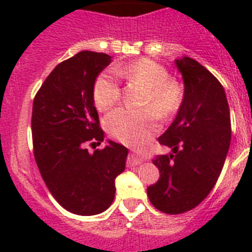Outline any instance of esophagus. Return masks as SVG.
<instances>
[{
  "instance_id": "obj_1",
  "label": "esophagus",
  "mask_w": 252,
  "mask_h": 252,
  "mask_svg": "<svg viewBox=\"0 0 252 252\" xmlns=\"http://www.w3.org/2000/svg\"><path fill=\"white\" fill-rule=\"evenodd\" d=\"M142 162V158L140 157V155H137V154H131L130 157H128V160H127V164L128 165H139V164H141Z\"/></svg>"
}]
</instances>
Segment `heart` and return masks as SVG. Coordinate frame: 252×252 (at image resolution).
<instances>
[{
  "mask_svg": "<svg viewBox=\"0 0 252 252\" xmlns=\"http://www.w3.org/2000/svg\"><path fill=\"white\" fill-rule=\"evenodd\" d=\"M112 72L126 81L139 82L146 90L141 103L148 107L139 110L117 108L107 115L106 130L120 141L140 144L157 130V113L166 119L177 113L183 103L182 83L169 78L168 69L154 60L141 58L127 64H115ZM114 75L103 72L95 78L93 99L98 110H108L121 97V86Z\"/></svg>",
  "mask_w": 252,
  "mask_h": 252,
  "instance_id": "1",
  "label": "heart"
}]
</instances>
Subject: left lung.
I'll list each match as a JSON object with an SVG mask.
<instances>
[{"mask_svg":"<svg viewBox=\"0 0 252 252\" xmlns=\"http://www.w3.org/2000/svg\"><path fill=\"white\" fill-rule=\"evenodd\" d=\"M184 81V99L168 130L158 139L170 154L153 162L160 171L148 197L157 209L180 215L209 194L223 168L231 142V119L223 87L192 58L175 60Z\"/></svg>","mask_w":252,"mask_h":252,"instance_id":"8db88e82","label":"left lung"}]
</instances>
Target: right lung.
I'll return each instance as SVG.
<instances>
[{
  "mask_svg": "<svg viewBox=\"0 0 252 252\" xmlns=\"http://www.w3.org/2000/svg\"><path fill=\"white\" fill-rule=\"evenodd\" d=\"M111 63L103 53L84 50L58 64L32 104L34 157L49 192L60 206L79 216L102 213L115 198V179L128 150L104 139L93 99L95 78Z\"/></svg>",
  "mask_w": 252,
  "mask_h": 252,
  "instance_id": "right-lung-1",
  "label": "right lung"
}]
</instances>
